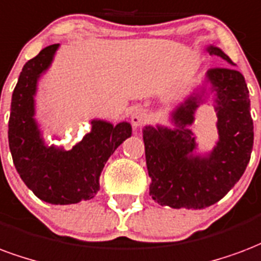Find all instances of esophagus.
Wrapping results in <instances>:
<instances>
[{
    "instance_id": "obj_1",
    "label": "esophagus",
    "mask_w": 261,
    "mask_h": 261,
    "mask_svg": "<svg viewBox=\"0 0 261 261\" xmlns=\"http://www.w3.org/2000/svg\"><path fill=\"white\" fill-rule=\"evenodd\" d=\"M148 121V113H146L145 109H136V111L131 113V124L134 128H140L142 125L145 124Z\"/></svg>"
}]
</instances>
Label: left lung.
I'll return each instance as SVG.
<instances>
[{"label":"left lung","instance_id":"obj_1","mask_svg":"<svg viewBox=\"0 0 261 261\" xmlns=\"http://www.w3.org/2000/svg\"><path fill=\"white\" fill-rule=\"evenodd\" d=\"M206 51L233 65L219 47ZM214 96L219 140L210 152H200L189 128L204 98ZM174 127L145 125L149 194L162 206L204 209L223 199L244 174L253 148V120L245 77L232 67H216L206 73L203 86L195 90L171 112Z\"/></svg>","mask_w":261,"mask_h":261}]
</instances>
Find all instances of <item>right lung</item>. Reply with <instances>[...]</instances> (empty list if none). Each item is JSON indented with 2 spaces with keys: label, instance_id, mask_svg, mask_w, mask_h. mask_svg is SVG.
I'll list each match as a JSON object with an SVG mask.
<instances>
[{
  "label": "right lung",
  "instance_id": "1",
  "mask_svg": "<svg viewBox=\"0 0 261 261\" xmlns=\"http://www.w3.org/2000/svg\"><path fill=\"white\" fill-rule=\"evenodd\" d=\"M59 44L44 48L23 66L12 94L8 140L13 165L29 190L52 204L79 203L99 191V175L108 159L131 137V124L91 120V131L71 149L47 145L36 120L38 80L52 65Z\"/></svg>",
  "mask_w": 261,
  "mask_h": 261
}]
</instances>
